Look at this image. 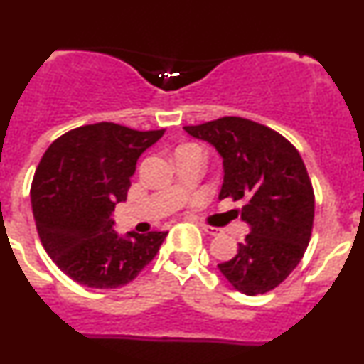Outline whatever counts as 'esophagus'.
<instances>
[{
    "mask_svg": "<svg viewBox=\"0 0 364 364\" xmlns=\"http://www.w3.org/2000/svg\"><path fill=\"white\" fill-rule=\"evenodd\" d=\"M200 228L204 230L205 233H209V235H220V228L216 227H211V225H200Z\"/></svg>",
    "mask_w": 364,
    "mask_h": 364,
    "instance_id": "obj_1",
    "label": "esophagus"
}]
</instances>
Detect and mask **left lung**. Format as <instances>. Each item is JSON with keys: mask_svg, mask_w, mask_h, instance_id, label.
<instances>
[{"mask_svg": "<svg viewBox=\"0 0 364 364\" xmlns=\"http://www.w3.org/2000/svg\"><path fill=\"white\" fill-rule=\"evenodd\" d=\"M186 132L208 141L223 159L221 198L242 200L250 233L218 269L237 291L267 293L281 284L309 246L314 190L300 153L281 134L256 122L223 117Z\"/></svg>", "mask_w": 364, "mask_h": 364, "instance_id": "8db88e82", "label": "left lung"}]
</instances>
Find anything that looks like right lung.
<instances>
[{"label": "right lung", "instance_id": "1", "mask_svg": "<svg viewBox=\"0 0 364 364\" xmlns=\"http://www.w3.org/2000/svg\"><path fill=\"white\" fill-rule=\"evenodd\" d=\"M164 132L101 122L73 129L45 151L31 186L38 235L53 263L78 284L124 286L159 252L167 232L122 237L112 213L127 198L137 159Z\"/></svg>", "mask_w": 364, "mask_h": 364}]
</instances>
